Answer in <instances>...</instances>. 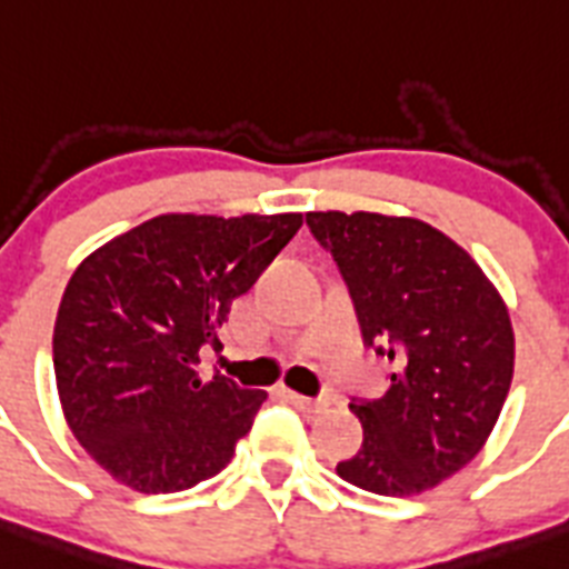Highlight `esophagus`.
<instances>
[{
    "label": "esophagus",
    "mask_w": 569,
    "mask_h": 569,
    "mask_svg": "<svg viewBox=\"0 0 569 569\" xmlns=\"http://www.w3.org/2000/svg\"><path fill=\"white\" fill-rule=\"evenodd\" d=\"M283 398L291 403V407L300 409V412L320 415V412H326V409H329V401H326V398H306V395L291 392V389H283Z\"/></svg>",
    "instance_id": "34e87169"
}]
</instances>
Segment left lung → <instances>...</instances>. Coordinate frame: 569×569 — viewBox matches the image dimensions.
<instances>
[{"label": "left lung", "instance_id": "8db88e82", "mask_svg": "<svg viewBox=\"0 0 569 569\" xmlns=\"http://www.w3.org/2000/svg\"><path fill=\"white\" fill-rule=\"evenodd\" d=\"M343 274L363 343L395 363L387 395L352 401L363 443L338 476L375 496H418L481 452L510 392L516 335L481 266L415 217L309 211Z\"/></svg>", "mask_w": 569, "mask_h": 569}]
</instances>
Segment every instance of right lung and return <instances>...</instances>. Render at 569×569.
Returning a JSON list of instances; mask_svg holds the SVG:
<instances>
[{
	"mask_svg": "<svg viewBox=\"0 0 569 569\" xmlns=\"http://www.w3.org/2000/svg\"><path fill=\"white\" fill-rule=\"evenodd\" d=\"M303 214H160L82 260L53 326L57 392L73 438L113 481L180 492L217 476L263 389L200 380L246 295Z\"/></svg>",
	"mask_w": 569,
	"mask_h": 569,
	"instance_id": "obj_1",
	"label": "right lung"
}]
</instances>
